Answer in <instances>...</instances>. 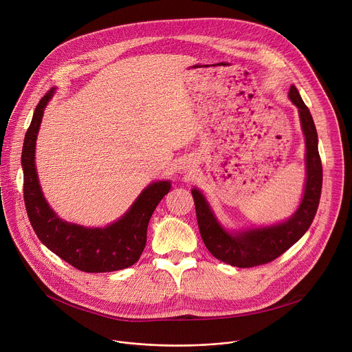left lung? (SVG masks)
Wrapping results in <instances>:
<instances>
[{
	"instance_id": "obj_1",
	"label": "left lung",
	"mask_w": 352,
	"mask_h": 352,
	"mask_svg": "<svg viewBox=\"0 0 352 352\" xmlns=\"http://www.w3.org/2000/svg\"><path fill=\"white\" fill-rule=\"evenodd\" d=\"M288 97L298 107L300 126L305 135L307 182L302 202L287 221L241 232H228L214 217L205 196L199 189H192L200 235L209 252L227 265L254 267L277 259L308 231L318 212L323 170L318 150L316 126L309 109L302 102L295 86L289 87Z\"/></svg>"
}]
</instances>
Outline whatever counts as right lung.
I'll return each mask as SVG.
<instances>
[{
	"mask_svg": "<svg viewBox=\"0 0 352 352\" xmlns=\"http://www.w3.org/2000/svg\"><path fill=\"white\" fill-rule=\"evenodd\" d=\"M54 90H48L36 106L22 148L23 197L29 221L38 239L78 270L104 273L126 269L139 261L146 245L150 217L171 189V184H150L120 220L104 228H87L57 217L43 196L34 164L37 132Z\"/></svg>",
	"mask_w": 352,
	"mask_h": 352,
	"instance_id": "1",
	"label": "right lung"
}]
</instances>
